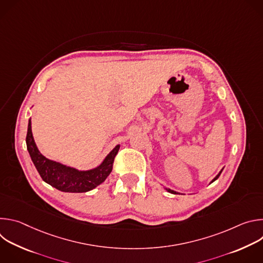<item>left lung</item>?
<instances>
[{"label":"left lung","instance_id":"obj_1","mask_svg":"<svg viewBox=\"0 0 263 263\" xmlns=\"http://www.w3.org/2000/svg\"><path fill=\"white\" fill-rule=\"evenodd\" d=\"M221 172H222V170H221V171H220V172H219V173H218V175H217V176H216V177H215V178H214V179H213V180H212V181H211V183H212V182H213V181H215V180H216V179H217V178H218V177H219V175H220V174H221ZM165 190H166V191H167V192H168V193H171V194H174V195H176V194H178V193H176V192H174V191H171V190H168V189H165Z\"/></svg>","mask_w":263,"mask_h":263}]
</instances>
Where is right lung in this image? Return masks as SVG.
Wrapping results in <instances>:
<instances>
[{
    "mask_svg": "<svg viewBox=\"0 0 263 263\" xmlns=\"http://www.w3.org/2000/svg\"><path fill=\"white\" fill-rule=\"evenodd\" d=\"M26 143L30 157L42 179L56 190L64 193H86L103 183L112 171L120 148V144H118L98 167L89 171H78L52 161L40 153L33 139L31 120L28 124Z\"/></svg>",
    "mask_w": 263,
    "mask_h": 263,
    "instance_id": "obj_1",
    "label": "right lung"
}]
</instances>
